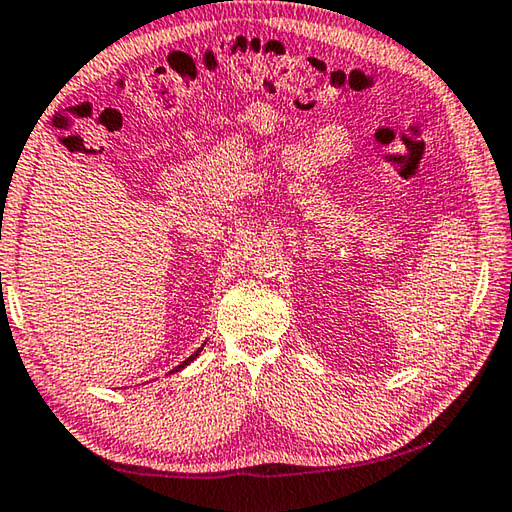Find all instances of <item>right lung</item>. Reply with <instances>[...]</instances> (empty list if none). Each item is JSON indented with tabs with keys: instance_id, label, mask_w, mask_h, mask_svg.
I'll list each match as a JSON object with an SVG mask.
<instances>
[{
	"instance_id": "add662e5",
	"label": "right lung",
	"mask_w": 512,
	"mask_h": 512,
	"mask_svg": "<svg viewBox=\"0 0 512 512\" xmlns=\"http://www.w3.org/2000/svg\"><path fill=\"white\" fill-rule=\"evenodd\" d=\"M200 351H202V348H197V351H195V353H193L191 357H188V360H184V362H182V364H179V366H177V369H173V371H179V369H184V366H186L188 362H193V360H195V357H197V355H200Z\"/></svg>"
}]
</instances>
